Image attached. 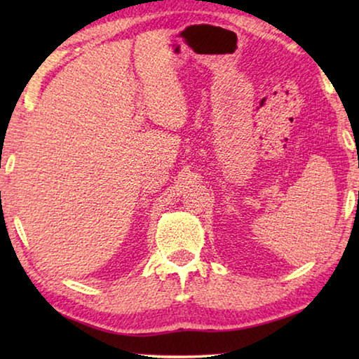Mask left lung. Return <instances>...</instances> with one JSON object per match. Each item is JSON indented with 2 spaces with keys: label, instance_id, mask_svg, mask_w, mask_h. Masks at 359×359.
<instances>
[{
  "label": "left lung",
  "instance_id": "8db88e82",
  "mask_svg": "<svg viewBox=\"0 0 359 359\" xmlns=\"http://www.w3.org/2000/svg\"><path fill=\"white\" fill-rule=\"evenodd\" d=\"M358 199H359V191H358Z\"/></svg>",
  "mask_w": 359,
  "mask_h": 359
}]
</instances>
